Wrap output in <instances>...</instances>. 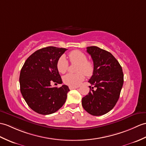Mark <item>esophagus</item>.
I'll return each instance as SVG.
<instances>
[{
  "label": "esophagus",
  "mask_w": 146,
  "mask_h": 146,
  "mask_svg": "<svg viewBox=\"0 0 146 146\" xmlns=\"http://www.w3.org/2000/svg\"><path fill=\"white\" fill-rule=\"evenodd\" d=\"M70 90H73V89H76L78 88V87H73V86H70L69 87Z\"/></svg>",
  "instance_id": "1"
}]
</instances>
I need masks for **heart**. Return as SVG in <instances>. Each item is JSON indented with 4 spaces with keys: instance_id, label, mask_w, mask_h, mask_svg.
Returning <instances> with one entry per match:
<instances>
[{
    "instance_id": "1",
    "label": "heart",
    "mask_w": 146,
    "mask_h": 146,
    "mask_svg": "<svg viewBox=\"0 0 146 146\" xmlns=\"http://www.w3.org/2000/svg\"><path fill=\"white\" fill-rule=\"evenodd\" d=\"M69 58L72 63L78 64L76 72L78 73H68L63 78V81L66 85L70 86H77L84 79L85 74L90 76L94 72V66L93 63L87 60V56L84 53L78 50H73L69 53ZM68 62L64 55L61 56L57 60L56 68L61 73H65L68 68Z\"/></svg>"
}]
</instances>
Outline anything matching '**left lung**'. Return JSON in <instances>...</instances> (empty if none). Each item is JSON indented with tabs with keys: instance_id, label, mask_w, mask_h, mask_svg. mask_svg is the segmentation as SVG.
Instances as JSON below:
<instances>
[{
	"instance_id": "8db88e82",
	"label": "left lung",
	"mask_w": 146,
	"mask_h": 146,
	"mask_svg": "<svg viewBox=\"0 0 146 146\" xmlns=\"http://www.w3.org/2000/svg\"><path fill=\"white\" fill-rule=\"evenodd\" d=\"M87 52L93 61L94 72L88 81L93 87L89 86L88 94L82 98V106L93 116H101L113 109L119 100L124 83L123 69L109 52L92 46L87 47Z\"/></svg>"
}]
</instances>
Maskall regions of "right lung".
<instances>
[{
  "mask_svg": "<svg viewBox=\"0 0 146 146\" xmlns=\"http://www.w3.org/2000/svg\"><path fill=\"white\" fill-rule=\"evenodd\" d=\"M67 49L47 46L36 50L27 59L20 71V91L28 106L43 115L55 113L66 102L68 86L52 87L62 83L56 68L58 59Z\"/></svg>",
  "mask_w": 146,
  "mask_h": 146,
  "instance_id": "add662e5",
  "label": "right lung"
}]
</instances>
